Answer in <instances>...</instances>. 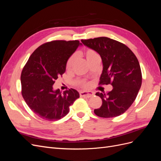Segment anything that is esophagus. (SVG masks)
Returning <instances> with one entry per match:
<instances>
[{
    "instance_id": "34e87169",
    "label": "esophagus",
    "mask_w": 161,
    "mask_h": 161,
    "mask_svg": "<svg viewBox=\"0 0 161 161\" xmlns=\"http://www.w3.org/2000/svg\"><path fill=\"white\" fill-rule=\"evenodd\" d=\"M79 94L80 97H86V98H90V97H92L94 95L93 92L91 91H82V92H80Z\"/></svg>"
}]
</instances>
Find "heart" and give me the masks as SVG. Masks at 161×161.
Returning <instances> with one entry per match:
<instances>
[{
	"label": "heart",
	"instance_id": "obj_1",
	"mask_svg": "<svg viewBox=\"0 0 161 161\" xmlns=\"http://www.w3.org/2000/svg\"><path fill=\"white\" fill-rule=\"evenodd\" d=\"M83 55L85 57L86 60L87 62H88L89 64H90V63L92 62V61L98 59V58H100L97 52L96 51H95L94 50L91 49V48L86 49L84 52ZM75 59H76V56L72 55L69 58V60H67L66 64V69L68 71H69L72 69V66H73V64H74V62L75 61ZM75 84L76 85H80V86H86L87 85H87V83H86V82L82 81V80H79V79L76 80L75 81Z\"/></svg>",
	"mask_w": 161,
	"mask_h": 161
}]
</instances>
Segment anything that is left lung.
Returning <instances> with one entry per match:
<instances>
[{
  "label": "left lung",
  "mask_w": 161,
  "mask_h": 161,
  "mask_svg": "<svg viewBox=\"0 0 161 161\" xmlns=\"http://www.w3.org/2000/svg\"><path fill=\"white\" fill-rule=\"evenodd\" d=\"M81 42L101 58L103 67L99 85L113 86L108 93L98 92L95 94L101 97L102 105L94 113L104 118L121 115L134 103L142 85V72L137 58L128 46L109 37Z\"/></svg>",
  "instance_id": "1"
}]
</instances>
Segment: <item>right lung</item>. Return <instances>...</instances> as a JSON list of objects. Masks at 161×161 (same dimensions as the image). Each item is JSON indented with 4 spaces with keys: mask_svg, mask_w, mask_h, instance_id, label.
<instances>
[{
    "mask_svg": "<svg viewBox=\"0 0 161 161\" xmlns=\"http://www.w3.org/2000/svg\"><path fill=\"white\" fill-rule=\"evenodd\" d=\"M81 43L79 40H55L43 43L34 51L21 75V94L31 110L43 119H60L79 98L70 89L62 92L53 85L66 71L67 60Z\"/></svg>",
    "mask_w": 161,
    "mask_h": 161,
    "instance_id": "right-lung-1",
    "label": "right lung"
}]
</instances>
